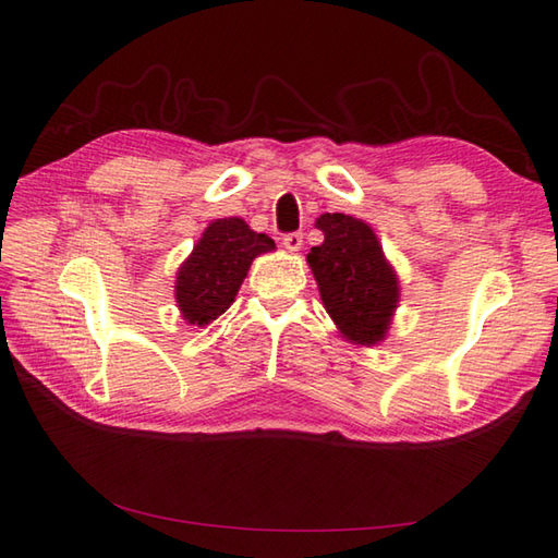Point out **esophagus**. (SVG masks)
Segmentation results:
<instances>
[{"label":"esophagus","instance_id":"esophagus-1","mask_svg":"<svg viewBox=\"0 0 558 558\" xmlns=\"http://www.w3.org/2000/svg\"><path fill=\"white\" fill-rule=\"evenodd\" d=\"M302 242H304L302 232H290V234L282 236V246H286L288 252H300V248H302Z\"/></svg>","mask_w":558,"mask_h":558}]
</instances>
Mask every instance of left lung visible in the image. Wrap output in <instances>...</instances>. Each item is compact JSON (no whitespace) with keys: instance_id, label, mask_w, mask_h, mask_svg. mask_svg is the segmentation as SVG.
<instances>
[{"instance_id":"left-lung-1","label":"left lung","mask_w":558,"mask_h":558,"mask_svg":"<svg viewBox=\"0 0 558 558\" xmlns=\"http://www.w3.org/2000/svg\"><path fill=\"white\" fill-rule=\"evenodd\" d=\"M324 242L306 254L326 312L340 336L354 345L381 342L400 300L393 266L384 256L374 230L345 213L316 218Z\"/></svg>"}]
</instances>
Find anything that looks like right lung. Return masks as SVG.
Segmentation results:
<instances>
[{
	"instance_id": "right-lung-1",
	"label": "right lung",
	"mask_w": 558,
	"mask_h": 558,
	"mask_svg": "<svg viewBox=\"0 0 558 558\" xmlns=\"http://www.w3.org/2000/svg\"><path fill=\"white\" fill-rule=\"evenodd\" d=\"M276 248L264 232L242 218L213 220L177 270L174 300L186 324L208 326L234 302L246 270L258 254Z\"/></svg>"
}]
</instances>
